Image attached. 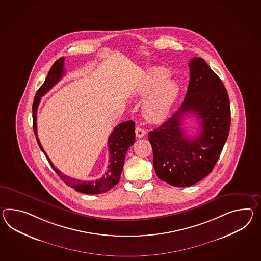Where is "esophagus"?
Masks as SVG:
<instances>
[{"instance_id": "1", "label": "esophagus", "mask_w": 261, "mask_h": 261, "mask_svg": "<svg viewBox=\"0 0 261 261\" xmlns=\"http://www.w3.org/2000/svg\"><path fill=\"white\" fill-rule=\"evenodd\" d=\"M135 132H136V137H137V138H142V137H144L145 134H146V131H145L143 128L140 127V126H137Z\"/></svg>"}]
</instances>
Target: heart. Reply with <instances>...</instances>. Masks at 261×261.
<instances>
[{"label": "heart", "mask_w": 261, "mask_h": 261, "mask_svg": "<svg viewBox=\"0 0 261 261\" xmlns=\"http://www.w3.org/2000/svg\"><path fill=\"white\" fill-rule=\"evenodd\" d=\"M170 71L164 68L147 70L141 80L139 94L150 95L142 106V114L152 122L163 121L169 114L179 94V85L171 80Z\"/></svg>", "instance_id": "obj_1"}]
</instances>
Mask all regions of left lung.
<instances>
[{"instance_id": "1", "label": "left lung", "mask_w": 261, "mask_h": 261, "mask_svg": "<svg viewBox=\"0 0 261 261\" xmlns=\"http://www.w3.org/2000/svg\"><path fill=\"white\" fill-rule=\"evenodd\" d=\"M190 83L184 102L175 114L148 134L158 177L174 187H190L212 172L226 142L231 112L222 80L201 58L190 61ZM192 113L201 131L191 140L180 120Z\"/></svg>"}]
</instances>
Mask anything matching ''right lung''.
<instances>
[{
  "label": "right lung",
  "mask_w": 261,
  "mask_h": 261,
  "mask_svg": "<svg viewBox=\"0 0 261 261\" xmlns=\"http://www.w3.org/2000/svg\"><path fill=\"white\" fill-rule=\"evenodd\" d=\"M65 74L64 70V58L58 59L49 70V73L45 79L44 83L38 89L33 102V129L38 141V146L43 152L51 164L54 171L58 173V176L61 178L70 188L75 191L86 193V194H100L109 191L115 185L118 184L121 178V171L124 164L125 154L127 150L132 146L135 142V122L133 121H124L117 125L110 134L108 138V145L109 149V163L108 170L105 172V175L96 180L84 181L76 178L70 177L65 175L64 173L58 170L51 163V159L45 153L43 148L38 140V132H37V111H38V103L42 96L45 95L50 89L58 83V81Z\"/></svg>",
  "instance_id": "right-lung-1"
}]
</instances>
